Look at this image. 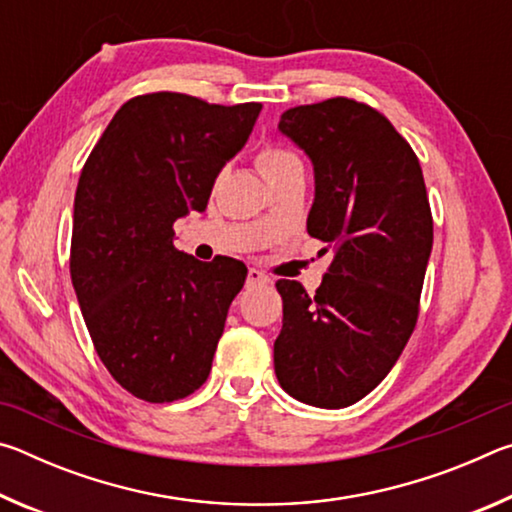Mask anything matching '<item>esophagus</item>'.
I'll return each instance as SVG.
<instances>
[{
	"label": "esophagus",
	"instance_id": "obj_1",
	"mask_svg": "<svg viewBox=\"0 0 512 512\" xmlns=\"http://www.w3.org/2000/svg\"><path fill=\"white\" fill-rule=\"evenodd\" d=\"M271 280L257 268H248V277H246V287H259V284H268Z\"/></svg>",
	"mask_w": 512,
	"mask_h": 512
}]
</instances>
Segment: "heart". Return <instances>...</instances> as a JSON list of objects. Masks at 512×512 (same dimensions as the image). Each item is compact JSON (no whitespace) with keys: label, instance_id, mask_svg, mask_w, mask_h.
<instances>
[{"label":"heart","instance_id":"obj_1","mask_svg":"<svg viewBox=\"0 0 512 512\" xmlns=\"http://www.w3.org/2000/svg\"><path fill=\"white\" fill-rule=\"evenodd\" d=\"M257 164L264 176L268 178V183L287 176L291 171H302V160L298 158V153L280 144H266L264 149L257 153ZM259 225H262V228H268V219H264Z\"/></svg>","mask_w":512,"mask_h":512}]
</instances>
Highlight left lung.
I'll return each instance as SVG.
<instances>
[{
  "label": "left lung",
  "instance_id": "obj_1",
  "mask_svg": "<svg viewBox=\"0 0 512 512\" xmlns=\"http://www.w3.org/2000/svg\"><path fill=\"white\" fill-rule=\"evenodd\" d=\"M280 131L314 162L307 232L334 259L314 296L277 280L275 375L296 400L343 409L379 386L418 323L433 244L427 187L411 144L368 103L289 108Z\"/></svg>",
  "mask_w": 512,
  "mask_h": 512
}]
</instances>
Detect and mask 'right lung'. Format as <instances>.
<instances>
[{
    "label": "right lung",
    "instance_id": "add662e5",
    "mask_svg": "<svg viewBox=\"0 0 512 512\" xmlns=\"http://www.w3.org/2000/svg\"><path fill=\"white\" fill-rule=\"evenodd\" d=\"M259 110L255 101L140 94L117 110L83 164L69 273L103 366L144 402L183 400L212 370L248 268L185 255L173 246V221L205 210Z\"/></svg>",
    "mask_w": 512,
    "mask_h": 512
}]
</instances>
